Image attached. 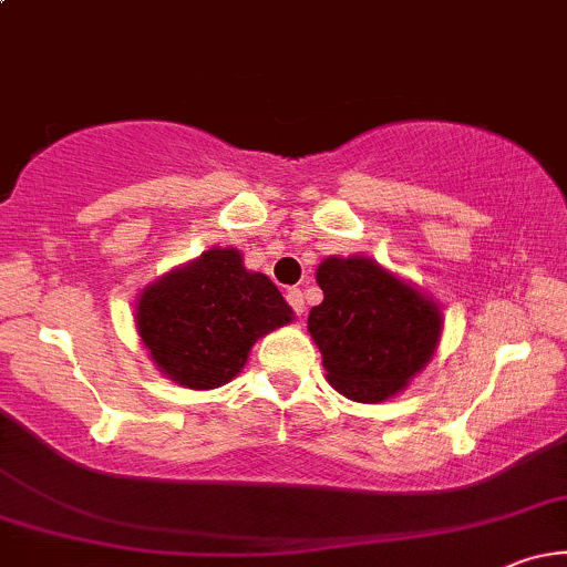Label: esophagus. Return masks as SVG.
Returning a JSON list of instances; mask_svg holds the SVG:
<instances>
[{
  "mask_svg": "<svg viewBox=\"0 0 567 567\" xmlns=\"http://www.w3.org/2000/svg\"><path fill=\"white\" fill-rule=\"evenodd\" d=\"M285 298H288L290 309H292V311H296V315H298V317H301V315H303V309H306V306H303V292H301V290H298V288H290L288 292H285Z\"/></svg>",
  "mask_w": 567,
  "mask_h": 567,
  "instance_id": "esophagus-1",
  "label": "esophagus"
}]
</instances>
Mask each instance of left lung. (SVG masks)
Returning a JSON list of instances; mask_svg holds the SVG:
<instances>
[{
	"instance_id": "1",
	"label": "left lung",
	"mask_w": 567,
	"mask_h": 567,
	"mask_svg": "<svg viewBox=\"0 0 567 567\" xmlns=\"http://www.w3.org/2000/svg\"><path fill=\"white\" fill-rule=\"evenodd\" d=\"M324 301L309 311L328 381L357 402H381L426 365L440 341L437 303L370 258H324Z\"/></svg>"
}]
</instances>
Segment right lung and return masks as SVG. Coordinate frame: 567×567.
<instances>
[{
  "label": "right lung",
  "instance_id": "1",
  "mask_svg": "<svg viewBox=\"0 0 567 567\" xmlns=\"http://www.w3.org/2000/svg\"><path fill=\"white\" fill-rule=\"evenodd\" d=\"M290 317L277 285L247 271L231 247L148 285L135 324L162 373L181 386L216 389L243 370L256 338Z\"/></svg>",
  "mask_w": 567,
  "mask_h": 567
}]
</instances>
